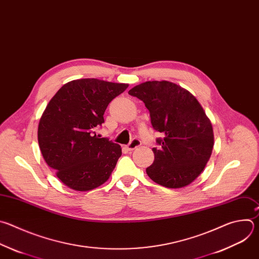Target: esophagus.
<instances>
[{"label":"esophagus","instance_id":"esophagus-1","mask_svg":"<svg viewBox=\"0 0 259 259\" xmlns=\"http://www.w3.org/2000/svg\"><path fill=\"white\" fill-rule=\"evenodd\" d=\"M140 146H141V141L138 140V139H134V140L126 146V149H127L128 151H133V150H135L136 148H138V147H140Z\"/></svg>","mask_w":259,"mask_h":259}]
</instances>
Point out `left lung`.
Masks as SVG:
<instances>
[{
	"label": "left lung",
	"instance_id": "1",
	"mask_svg": "<svg viewBox=\"0 0 259 259\" xmlns=\"http://www.w3.org/2000/svg\"><path fill=\"white\" fill-rule=\"evenodd\" d=\"M128 94L145 103L153 128L164 135L156 140L159 148L152 149L149 178L170 189L190 185L203 171L214 145L211 122L198 100L167 80L140 83Z\"/></svg>",
	"mask_w": 259,
	"mask_h": 259
}]
</instances>
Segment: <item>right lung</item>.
I'll list each match as a JSON object with an SVG mask.
<instances>
[{
    "label": "right lung",
    "instance_id": "obj_1",
    "mask_svg": "<svg viewBox=\"0 0 259 259\" xmlns=\"http://www.w3.org/2000/svg\"><path fill=\"white\" fill-rule=\"evenodd\" d=\"M127 87L81 78L65 83L50 100L38 123V146L47 164L70 189L93 190L113 171L121 148L96 130L109 103Z\"/></svg>",
    "mask_w": 259,
    "mask_h": 259
}]
</instances>
